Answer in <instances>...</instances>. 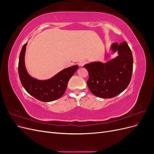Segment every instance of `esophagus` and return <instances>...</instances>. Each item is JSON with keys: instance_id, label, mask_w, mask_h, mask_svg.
Masks as SVG:
<instances>
[{"instance_id": "34e87169", "label": "esophagus", "mask_w": 154, "mask_h": 154, "mask_svg": "<svg viewBox=\"0 0 154 154\" xmlns=\"http://www.w3.org/2000/svg\"><path fill=\"white\" fill-rule=\"evenodd\" d=\"M86 63V61L85 60H81V61H80L78 62V65L80 66V67H82L83 66V65H85Z\"/></svg>"}]
</instances>
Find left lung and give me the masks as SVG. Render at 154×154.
<instances>
[{"label":"left lung","instance_id":"8db88e82","mask_svg":"<svg viewBox=\"0 0 154 154\" xmlns=\"http://www.w3.org/2000/svg\"><path fill=\"white\" fill-rule=\"evenodd\" d=\"M118 56L103 63L94 62L85 65L88 71L87 86L94 96L101 98H112L119 94L128 87L133 71L132 51L126 42L111 45Z\"/></svg>","mask_w":154,"mask_h":154}]
</instances>
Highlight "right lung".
Masks as SVG:
<instances>
[{
  "mask_svg": "<svg viewBox=\"0 0 154 154\" xmlns=\"http://www.w3.org/2000/svg\"><path fill=\"white\" fill-rule=\"evenodd\" d=\"M27 43L22 48L18 62V75L22 85L30 95L39 101L50 102L61 97L66 91L68 82L78 69L73 66L64 69L47 80H38L27 73L25 66V53Z\"/></svg>",
  "mask_w": 154,
  "mask_h": 154,
  "instance_id": "add662e5",
  "label": "right lung"
}]
</instances>
